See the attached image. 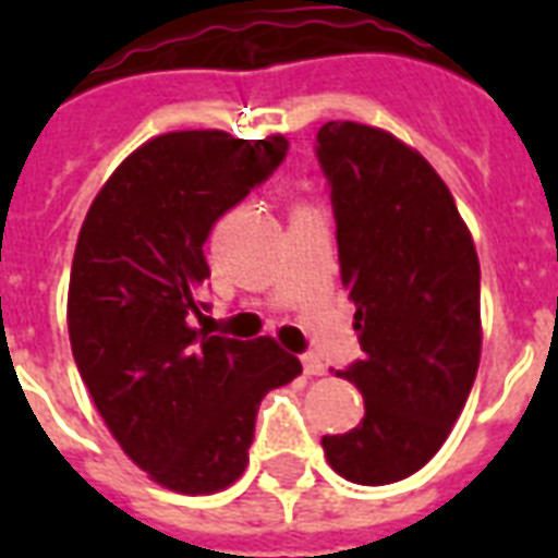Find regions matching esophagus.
<instances>
[{
  "label": "esophagus",
  "mask_w": 558,
  "mask_h": 558,
  "mask_svg": "<svg viewBox=\"0 0 558 558\" xmlns=\"http://www.w3.org/2000/svg\"><path fill=\"white\" fill-rule=\"evenodd\" d=\"M301 362H304L306 376H324V373H327V365H324L322 356H315V353H306V356H301Z\"/></svg>",
  "instance_id": "obj_1"
}]
</instances>
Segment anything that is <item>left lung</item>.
<instances>
[{"label":"left lung","instance_id":"left-lung-1","mask_svg":"<svg viewBox=\"0 0 558 558\" xmlns=\"http://www.w3.org/2000/svg\"><path fill=\"white\" fill-rule=\"evenodd\" d=\"M318 161L365 350L339 373L362 390L365 416L322 446L353 484H397L440 451L466 405L484 339L481 263L440 173L388 130L330 121Z\"/></svg>","mask_w":558,"mask_h":558}]
</instances>
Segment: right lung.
<instances>
[{"mask_svg": "<svg viewBox=\"0 0 558 558\" xmlns=\"http://www.w3.org/2000/svg\"><path fill=\"white\" fill-rule=\"evenodd\" d=\"M280 133L156 135L126 156L83 219L69 278V341L92 402L150 481L214 495L243 475L254 416L301 362L278 341L191 324L210 278V228L287 156Z\"/></svg>", "mask_w": 558, "mask_h": 558, "instance_id": "obj_1", "label": "right lung"}]
</instances>
